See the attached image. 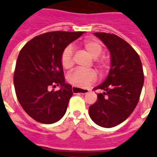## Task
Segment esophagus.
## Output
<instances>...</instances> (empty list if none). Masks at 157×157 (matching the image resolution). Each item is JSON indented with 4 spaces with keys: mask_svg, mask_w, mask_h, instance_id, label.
Returning <instances> with one entry per match:
<instances>
[{
    "mask_svg": "<svg viewBox=\"0 0 157 157\" xmlns=\"http://www.w3.org/2000/svg\"><path fill=\"white\" fill-rule=\"evenodd\" d=\"M72 92L73 93H81V94H86L87 92H89V90H86V89H81L77 88V87H73L72 88Z\"/></svg>",
    "mask_w": 157,
    "mask_h": 157,
    "instance_id": "1",
    "label": "esophagus"
}]
</instances>
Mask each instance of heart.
Masks as SVG:
<instances>
[{
  "label": "heart",
  "instance_id": "obj_1",
  "mask_svg": "<svg viewBox=\"0 0 157 157\" xmlns=\"http://www.w3.org/2000/svg\"><path fill=\"white\" fill-rule=\"evenodd\" d=\"M84 48L92 58H98L102 53V45L96 39H87L84 42ZM61 64L65 69L71 68L74 64L73 50L71 46H67L61 54ZM99 68L103 70L104 63L99 62ZM97 74L92 70H81L77 69L68 75V82L75 87H86L94 82Z\"/></svg>",
  "mask_w": 157,
  "mask_h": 157
}]
</instances>
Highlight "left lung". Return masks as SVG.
Instances as JSON below:
<instances>
[{"label":"left lung","instance_id":"1","mask_svg":"<svg viewBox=\"0 0 157 157\" xmlns=\"http://www.w3.org/2000/svg\"><path fill=\"white\" fill-rule=\"evenodd\" d=\"M110 53V70L105 81L95 89L97 102L89 107L90 118L96 124L112 128L130 115L137 105L144 84L141 60L127 42L115 34L94 33Z\"/></svg>","mask_w":157,"mask_h":157}]
</instances>
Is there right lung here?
Wrapping results in <instances>:
<instances>
[{"label":"right lung","mask_w":157,"mask_h":157,"mask_svg":"<svg viewBox=\"0 0 157 157\" xmlns=\"http://www.w3.org/2000/svg\"><path fill=\"white\" fill-rule=\"evenodd\" d=\"M84 32L43 33L28 42L19 53L13 82L19 103L31 118L54 124L65 115L72 86L65 82L61 64L63 50ZM60 86L56 92L50 86Z\"/></svg>","instance_id":"add662e5"}]
</instances>
